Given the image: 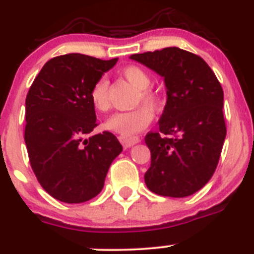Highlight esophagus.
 <instances>
[{
    "instance_id": "1",
    "label": "esophagus",
    "mask_w": 254,
    "mask_h": 254,
    "mask_svg": "<svg viewBox=\"0 0 254 254\" xmlns=\"http://www.w3.org/2000/svg\"><path fill=\"white\" fill-rule=\"evenodd\" d=\"M118 138H120L123 147H131L133 146V145H136V143L140 142V137H138V136H122V134H121Z\"/></svg>"
}]
</instances>
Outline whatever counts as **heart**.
<instances>
[{"instance_id":"obj_1","label":"heart","mask_w":254,"mask_h":254,"mask_svg":"<svg viewBox=\"0 0 254 254\" xmlns=\"http://www.w3.org/2000/svg\"><path fill=\"white\" fill-rule=\"evenodd\" d=\"M121 75L127 80L131 85H133L136 89H138L136 103L142 102L145 105L134 108L128 112H118L114 113L105 121L104 128L108 131L116 132L122 136H131L136 132L142 131L151 123L154 118V113L148 108H158L160 104V96L151 87V77L147 73L146 69L142 67L131 64L127 66L121 71ZM109 82L105 77H100L96 80L91 86L89 98H90L91 105L95 108L98 112H105L111 108L109 103Z\"/></svg>"}]
</instances>
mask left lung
<instances>
[{"label":"left lung","mask_w":254,"mask_h":254,"mask_svg":"<svg viewBox=\"0 0 254 254\" xmlns=\"http://www.w3.org/2000/svg\"><path fill=\"white\" fill-rule=\"evenodd\" d=\"M131 58L163 76L167 86L159 131L145 137L151 152L145 183L164 197L196 193L215 173L223 150V87L205 61L185 49L169 47Z\"/></svg>","instance_id":"left-lung-1"}]
</instances>
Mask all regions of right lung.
<instances>
[{
  "instance_id": "obj_1",
  "label": "right lung",
  "mask_w": 254,
  "mask_h": 254,
  "mask_svg": "<svg viewBox=\"0 0 254 254\" xmlns=\"http://www.w3.org/2000/svg\"><path fill=\"white\" fill-rule=\"evenodd\" d=\"M117 61L58 56L44 64L29 89L24 134L29 161L40 186L58 201L81 203L98 196L122 151L109 131L85 138L98 126L91 86Z\"/></svg>"
}]
</instances>
